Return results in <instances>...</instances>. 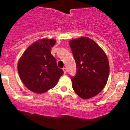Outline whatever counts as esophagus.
Returning <instances> with one entry per match:
<instances>
[{"label": "esophagus", "mask_w": 130, "mask_h": 130, "mask_svg": "<svg viewBox=\"0 0 130 130\" xmlns=\"http://www.w3.org/2000/svg\"><path fill=\"white\" fill-rule=\"evenodd\" d=\"M63 71L64 74H66V73H67V69H66V68H63Z\"/></svg>", "instance_id": "34e87169"}]
</instances>
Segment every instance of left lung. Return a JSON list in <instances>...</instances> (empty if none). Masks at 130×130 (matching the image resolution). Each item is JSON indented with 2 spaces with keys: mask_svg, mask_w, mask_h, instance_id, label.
Segmentation results:
<instances>
[{
  "mask_svg": "<svg viewBox=\"0 0 130 130\" xmlns=\"http://www.w3.org/2000/svg\"><path fill=\"white\" fill-rule=\"evenodd\" d=\"M76 63L72 88L82 99L98 95L107 83L110 72L108 59L104 51L92 39L81 36L69 42Z\"/></svg>",
  "mask_w": 130,
  "mask_h": 130,
  "instance_id": "8db88e82",
  "label": "left lung"
}]
</instances>
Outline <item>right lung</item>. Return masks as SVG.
Listing matches in <instances>:
<instances>
[{
    "label": "right lung",
    "mask_w": 130,
    "mask_h": 130,
    "mask_svg": "<svg viewBox=\"0 0 130 130\" xmlns=\"http://www.w3.org/2000/svg\"><path fill=\"white\" fill-rule=\"evenodd\" d=\"M56 42L53 39H40L29 46L19 59V76L24 85L33 92L43 94L53 88L63 74L51 54Z\"/></svg>",
    "instance_id": "obj_1"
}]
</instances>
